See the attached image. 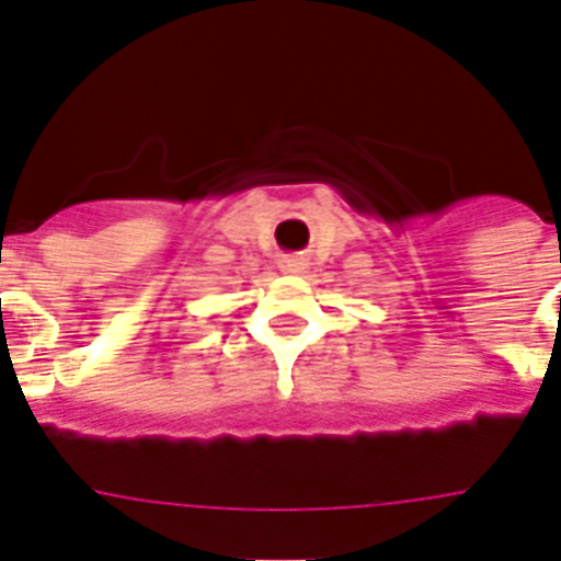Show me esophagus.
I'll use <instances>...</instances> for the list:
<instances>
[{"instance_id": "esophagus-1", "label": "esophagus", "mask_w": 561, "mask_h": 561, "mask_svg": "<svg viewBox=\"0 0 561 561\" xmlns=\"http://www.w3.org/2000/svg\"><path fill=\"white\" fill-rule=\"evenodd\" d=\"M279 267H282V271H285V274L301 276V274H308L310 262L305 260V256H282Z\"/></svg>"}]
</instances>
